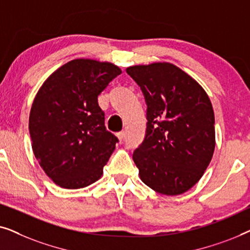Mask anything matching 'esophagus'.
I'll list each match as a JSON object with an SVG mask.
<instances>
[{"instance_id":"1","label":"esophagus","mask_w":250,"mask_h":250,"mask_svg":"<svg viewBox=\"0 0 250 250\" xmlns=\"http://www.w3.org/2000/svg\"><path fill=\"white\" fill-rule=\"evenodd\" d=\"M117 138L121 140V141H123V140H124V138H125V132L124 131H122V132H118L117 133Z\"/></svg>"}]
</instances>
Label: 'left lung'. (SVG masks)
I'll return each instance as SVG.
<instances>
[{
    "label": "left lung",
    "mask_w": 250,
    "mask_h": 250,
    "mask_svg": "<svg viewBox=\"0 0 250 250\" xmlns=\"http://www.w3.org/2000/svg\"><path fill=\"white\" fill-rule=\"evenodd\" d=\"M146 104L145 140L133 160L142 182L176 196L191 189L209 165L215 149V117L203 87L168 62L126 69Z\"/></svg>",
    "instance_id": "obj_1"
}]
</instances>
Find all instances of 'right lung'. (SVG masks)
Returning <instances> with one entry per match:
<instances>
[{
    "mask_svg": "<svg viewBox=\"0 0 250 250\" xmlns=\"http://www.w3.org/2000/svg\"><path fill=\"white\" fill-rule=\"evenodd\" d=\"M119 74L114 63L75 59L54 71L37 92L29 114L32 148L59 187L81 189L104 173L118 139L105 128L98 97Z\"/></svg>",
    "mask_w": 250,
    "mask_h": 250,
    "instance_id": "right-lung-1",
    "label": "right lung"
}]
</instances>
